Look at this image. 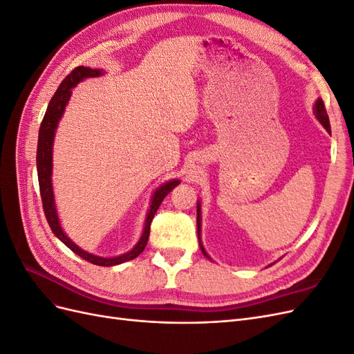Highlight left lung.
I'll return each instance as SVG.
<instances>
[{
    "label": "left lung",
    "mask_w": 354,
    "mask_h": 354,
    "mask_svg": "<svg viewBox=\"0 0 354 354\" xmlns=\"http://www.w3.org/2000/svg\"><path fill=\"white\" fill-rule=\"evenodd\" d=\"M315 115L317 118V121L324 125L325 130L328 133H330V125H329V118H328V113H326V109H325V104H324V100L322 99H317L316 103H315ZM196 223H198V239H199V248L202 251V254L207 257L208 260H211V257L208 255V252L205 251V248H203L202 245V241H201V224H202V218H201V201L198 199V203H196Z\"/></svg>",
    "instance_id": "left-lung-1"
}]
</instances>
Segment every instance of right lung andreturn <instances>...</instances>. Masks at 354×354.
I'll return each instance as SVG.
<instances>
[{
    "label": "right lung",
    "instance_id": "1",
    "mask_svg": "<svg viewBox=\"0 0 354 354\" xmlns=\"http://www.w3.org/2000/svg\"><path fill=\"white\" fill-rule=\"evenodd\" d=\"M100 75H104L103 69H91V68H85V66H78V68H75L59 85L56 94L53 95L50 103H48L47 112H46L44 118H42V122L39 127L38 147H37V171H38L42 208H44V214H46V218L48 221V226L53 230V233H55V236H57L71 251L80 255L81 259L87 260L88 263H93L95 266L109 267V266H118V264H122L125 261H130L143 252V250L146 248V243L149 241L151 223L155 217V212L158 211L160 202L164 201V198L169 194V192L173 190L177 185H180V180L174 178V180L165 181L164 185H160L153 192L152 199H151V208L147 209V216L145 220V229H143L142 236H140V239H138V242L133 246V250H130L125 254L116 255V257H99L95 254L87 252L82 248H80L77 243L72 242L68 238V234L63 232L60 220H59L57 208H56V202H55V192H53V183H51L53 143H55L57 125L62 120L63 113H65V108L68 106V102L72 95V88L77 87V85L84 80L100 77Z\"/></svg>",
    "mask_w": 354,
    "mask_h": 354
}]
</instances>
